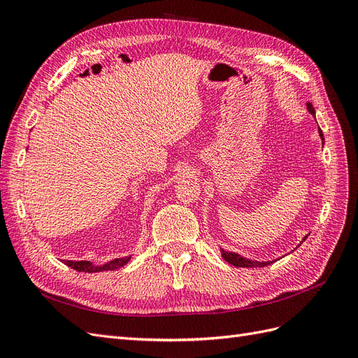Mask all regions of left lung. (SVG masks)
Listing matches in <instances>:
<instances>
[{"label":"left lung","instance_id":"left-lung-1","mask_svg":"<svg viewBox=\"0 0 358 358\" xmlns=\"http://www.w3.org/2000/svg\"><path fill=\"white\" fill-rule=\"evenodd\" d=\"M306 107H308L309 113H310L312 116H315V109H313L312 104H310V103H308V104H306ZM318 133H320L321 140L324 142V136H322V131H321V129H318ZM306 237H308V236L303 237V241H301L300 243L305 242V241H306ZM300 243H299V246H300ZM221 255H222V258L225 259L227 263L231 264V266H234V267H264V266H268V264H272V263H275V262H276V259H272V262H257V259H251V258L242 257L241 254H237V252L225 251L224 248H221Z\"/></svg>","mask_w":358,"mask_h":358}]
</instances>
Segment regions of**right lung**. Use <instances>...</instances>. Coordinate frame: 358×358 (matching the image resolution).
Listing matches in <instances>:
<instances>
[{
    "mask_svg": "<svg viewBox=\"0 0 358 358\" xmlns=\"http://www.w3.org/2000/svg\"><path fill=\"white\" fill-rule=\"evenodd\" d=\"M129 259H131V255L124 257V258H115L104 264H94L92 262H86V259H82V262H71V259H67L66 264L74 270H78V272L96 273V272H107V270H116L119 267L125 266Z\"/></svg>",
    "mask_w": 358,
    "mask_h": 358,
    "instance_id": "1",
    "label": "right lung"
}]
</instances>
